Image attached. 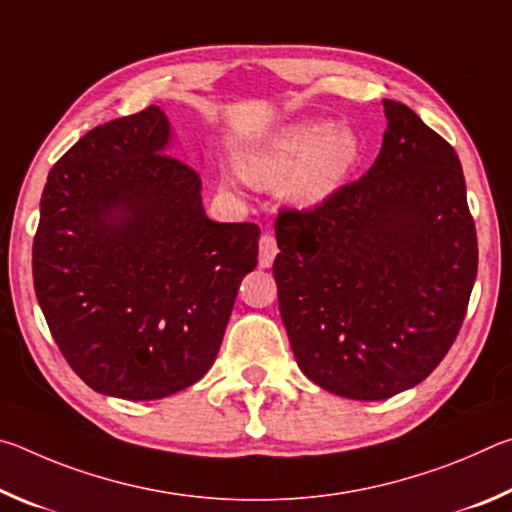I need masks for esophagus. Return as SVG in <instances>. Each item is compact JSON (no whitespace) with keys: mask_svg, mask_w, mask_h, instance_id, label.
I'll return each instance as SVG.
<instances>
[{"mask_svg":"<svg viewBox=\"0 0 512 512\" xmlns=\"http://www.w3.org/2000/svg\"><path fill=\"white\" fill-rule=\"evenodd\" d=\"M275 255H277V241L271 232H266V235H262V239H259V266L262 268L271 266Z\"/></svg>","mask_w":512,"mask_h":512,"instance_id":"obj_1","label":"esophagus"}]
</instances>
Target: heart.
<instances>
[{"instance_id": "heart-1", "label": "heart", "mask_w": 512, "mask_h": 512, "mask_svg": "<svg viewBox=\"0 0 512 512\" xmlns=\"http://www.w3.org/2000/svg\"><path fill=\"white\" fill-rule=\"evenodd\" d=\"M359 162V140L332 121L305 119L277 128L244 158L255 183L284 180V194L298 205H318L339 189Z\"/></svg>"}]
</instances>
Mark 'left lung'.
I'll return each instance as SVG.
<instances>
[{"label":"left lung","mask_w":512,"mask_h":512,"mask_svg":"<svg viewBox=\"0 0 512 512\" xmlns=\"http://www.w3.org/2000/svg\"><path fill=\"white\" fill-rule=\"evenodd\" d=\"M372 167L275 221L282 323L300 370L348 400L418 386L463 325L479 248L454 146L400 101Z\"/></svg>","instance_id":"8db88e82"}]
</instances>
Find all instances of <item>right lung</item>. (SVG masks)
<instances>
[{"mask_svg":"<svg viewBox=\"0 0 512 512\" xmlns=\"http://www.w3.org/2000/svg\"><path fill=\"white\" fill-rule=\"evenodd\" d=\"M158 106L85 133L49 171L33 287L76 375L144 402L196 384L221 348L255 223L207 219L198 171Z\"/></svg>","mask_w":512,"mask_h":512,"instance_id":"1","label":"right lung"}]
</instances>
